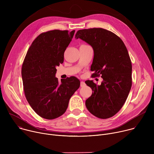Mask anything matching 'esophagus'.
<instances>
[{"instance_id":"1","label":"esophagus","mask_w":154,"mask_h":154,"mask_svg":"<svg viewBox=\"0 0 154 154\" xmlns=\"http://www.w3.org/2000/svg\"><path fill=\"white\" fill-rule=\"evenodd\" d=\"M86 86L85 83L84 82L82 81V82H80V86H81V87H84V86Z\"/></svg>"}]
</instances>
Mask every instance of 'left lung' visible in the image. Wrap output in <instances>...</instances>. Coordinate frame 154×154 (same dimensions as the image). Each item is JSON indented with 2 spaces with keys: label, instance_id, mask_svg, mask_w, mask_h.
<instances>
[{
  "label": "left lung",
  "instance_id": "8db88e82",
  "mask_svg": "<svg viewBox=\"0 0 154 154\" xmlns=\"http://www.w3.org/2000/svg\"><path fill=\"white\" fill-rule=\"evenodd\" d=\"M75 38L92 47V76L101 75L103 80L100 85L93 80L85 82L93 91L86 100V106L99 118L112 117L122 107L131 87L132 66L127 49L119 37L102 28L78 30Z\"/></svg>",
  "mask_w": 154,
  "mask_h": 154
}]
</instances>
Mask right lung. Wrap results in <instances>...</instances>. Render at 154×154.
<instances>
[{
  "instance_id": "1",
  "label": "right lung",
  "mask_w": 154,
  "mask_h": 154,
  "mask_svg": "<svg viewBox=\"0 0 154 154\" xmlns=\"http://www.w3.org/2000/svg\"><path fill=\"white\" fill-rule=\"evenodd\" d=\"M75 30H54L40 34L32 43L22 67L24 90L33 110L41 117L55 119L66 110L70 98L80 87L71 77H55L57 66L64 61V53Z\"/></svg>"
}]
</instances>
